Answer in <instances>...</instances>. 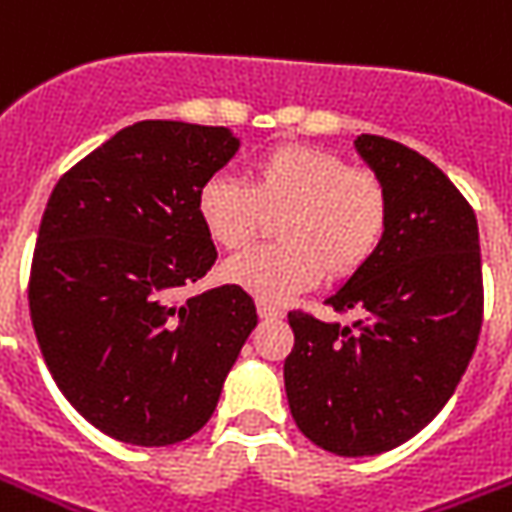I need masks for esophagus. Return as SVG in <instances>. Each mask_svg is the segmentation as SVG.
<instances>
[{"label": "esophagus", "mask_w": 512, "mask_h": 512, "mask_svg": "<svg viewBox=\"0 0 512 512\" xmlns=\"http://www.w3.org/2000/svg\"><path fill=\"white\" fill-rule=\"evenodd\" d=\"M257 314H260V319H280L285 311L280 308V305H274V302L257 300Z\"/></svg>", "instance_id": "esophagus-1"}]
</instances>
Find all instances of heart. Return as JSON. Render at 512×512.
Returning a JSON list of instances; mask_svg holds the SVG:
<instances>
[{"label":"heart","instance_id":"obj_1","mask_svg":"<svg viewBox=\"0 0 512 512\" xmlns=\"http://www.w3.org/2000/svg\"><path fill=\"white\" fill-rule=\"evenodd\" d=\"M196 210L212 243L241 252L279 218L283 246L229 260L224 280L266 302H283L330 277L356 274L378 252L389 227L387 184L314 145H277L257 156L249 182L210 176Z\"/></svg>","mask_w":512,"mask_h":512}]
</instances>
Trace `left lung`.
<instances>
[{"label": "left lung", "mask_w": 512, "mask_h": 512, "mask_svg": "<svg viewBox=\"0 0 512 512\" xmlns=\"http://www.w3.org/2000/svg\"><path fill=\"white\" fill-rule=\"evenodd\" d=\"M387 184L384 241L328 297L353 325L291 311L285 395L300 431L339 457H373L426 429L454 395L482 328V257L471 204L443 170L395 139L361 134Z\"/></svg>", "instance_id": "obj_1"}]
</instances>
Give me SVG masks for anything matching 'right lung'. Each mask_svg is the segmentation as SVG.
I'll return each instance as SVG.
<instances>
[{"instance_id": "right-lung-1", "label": "right lung", "mask_w": 512, "mask_h": 512, "mask_svg": "<svg viewBox=\"0 0 512 512\" xmlns=\"http://www.w3.org/2000/svg\"><path fill=\"white\" fill-rule=\"evenodd\" d=\"M224 125L142 120L66 170L41 218L30 319L64 398L131 446H173L215 412L252 297L221 285L179 300L215 263L198 187L238 154Z\"/></svg>"}]
</instances>
